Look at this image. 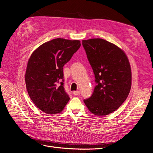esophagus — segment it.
I'll return each instance as SVG.
<instances>
[{
	"instance_id": "34e87169",
	"label": "esophagus",
	"mask_w": 153,
	"mask_h": 153,
	"mask_svg": "<svg viewBox=\"0 0 153 153\" xmlns=\"http://www.w3.org/2000/svg\"><path fill=\"white\" fill-rule=\"evenodd\" d=\"M73 94L75 95V96H78V95H79V94H80V91H74L73 92Z\"/></svg>"
}]
</instances>
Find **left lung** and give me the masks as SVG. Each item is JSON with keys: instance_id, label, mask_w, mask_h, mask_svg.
<instances>
[{"instance_id": "left-lung-1", "label": "left lung", "mask_w": 153, "mask_h": 153, "mask_svg": "<svg viewBox=\"0 0 153 153\" xmlns=\"http://www.w3.org/2000/svg\"><path fill=\"white\" fill-rule=\"evenodd\" d=\"M82 45L96 82L93 93L84 101L91 112L104 116L127 98L131 85L130 65L123 51L105 39L83 40Z\"/></svg>"}]
</instances>
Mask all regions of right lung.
I'll return each mask as SVG.
<instances>
[{"label": "right lung", "mask_w": 153, "mask_h": 153, "mask_svg": "<svg viewBox=\"0 0 153 153\" xmlns=\"http://www.w3.org/2000/svg\"><path fill=\"white\" fill-rule=\"evenodd\" d=\"M80 45L78 40L57 38L41 45L32 53L25 73L26 87L32 102L44 112L60 113L69 101L63 67Z\"/></svg>", "instance_id": "add662e5"}]
</instances>
